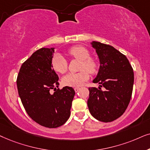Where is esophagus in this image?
Returning a JSON list of instances; mask_svg holds the SVG:
<instances>
[{
	"label": "esophagus",
	"mask_w": 150,
	"mask_h": 150,
	"mask_svg": "<svg viewBox=\"0 0 150 150\" xmlns=\"http://www.w3.org/2000/svg\"><path fill=\"white\" fill-rule=\"evenodd\" d=\"M79 89H80V88H79V87H75V88H74V90H75V91L76 92V93H77V92L79 91Z\"/></svg>",
	"instance_id": "obj_1"
}]
</instances>
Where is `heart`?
I'll return each instance as SVG.
<instances>
[{
  "mask_svg": "<svg viewBox=\"0 0 150 150\" xmlns=\"http://www.w3.org/2000/svg\"><path fill=\"white\" fill-rule=\"evenodd\" d=\"M71 56L81 60V71L77 73H69L62 78V83L69 86H80L88 80L90 75L95 73L97 69L96 62L91 57V53L86 48L82 46H75L68 51ZM51 67L55 71L59 73H64L68 69V62L64 57L59 53H55L51 59Z\"/></svg>",
  "mask_w": 150,
  "mask_h": 150,
  "instance_id": "1",
  "label": "heart"
}]
</instances>
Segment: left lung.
I'll use <instances>...</instances> for the list:
<instances>
[{
	"instance_id": "8db88e82",
	"label": "left lung",
	"mask_w": 150,
	"mask_h": 150,
	"mask_svg": "<svg viewBox=\"0 0 150 150\" xmlns=\"http://www.w3.org/2000/svg\"><path fill=\"white\" fill-rule=\"evenodd\" d=\"M95 49L100 67L93 83L98 88H89L87 104L93 117L102 122H111L124 113L130 101L134 72L125 55L110 45L99 42L91 43ZM101 87L105 88L103 91Z\"/></svg>"
}]
</instances>
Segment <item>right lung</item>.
Segmentation results:
<instances>
[{"label": "right lung", "instance_id": "1", "mask_svg": "<svg viewBox=\"0 0 150 150\" xmlns=\"http://www.w3.org/2000/svg\"><path fill=\"white\" fill-rule=\"evenodd\" d=\"M55 48H42L27 59L20 69L17 87L28 115L38 124L55 128L64 124L71 115L75 91L58 87L59 77L51 67ZM55 92L51 94L50 90Z\"/></svg>", "mask_w": 150, "mask_h": 150}]
</instances>
